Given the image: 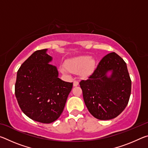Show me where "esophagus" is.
<instances>
[{
    "mask_svg": "<svg viewBox=\"0 0 148 148\" xmlns=\"http://www.w3.org/2000/svg\"><path fill=\"white\" fill-rule=\"evenodd\" d=\"M73 85H74V87L77 86L79 85V82L77 81V80H74V82H73Z\"/></svg>",
    "mask_w": 148,
    "mask_h": 148,
    "instance_id": "obj_1",
    "label": "esophagus"
}]
</instances>
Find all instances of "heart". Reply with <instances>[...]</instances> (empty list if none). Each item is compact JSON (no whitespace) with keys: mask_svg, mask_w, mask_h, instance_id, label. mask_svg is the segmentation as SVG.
Returning <instances> with one entry per match:
<instances>
[{"mask_svg":"<svg viewBox=\"0 0 148 148\" xmlns=\"http://www.w3.org/2000/svg\"><path fill=\"white\" fill-rule=\"evenodd\" d=\"M65 66L69 71L72 72H78L81 70L80 74L86 77L94 71L95 61L88 56H80L68 60L65 62ZM67 69L64 67H61V71L62 73L67 74L68 70Z\"/></svg>","mask_w":148,"mask_h":148,"instance_id":"heart-1","label":"heart"}]
</instances>
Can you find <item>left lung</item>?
Listing matches in <instances>:
<instances>
[{
  "instance_id": "1",
  "label": "left lung",
  "mask_w": 148,
  "mask_h": 148,
  "mask_svg": "<svg viewBox=\"0 0 148 148\" xmlns=\"http://www.w3.org/2000/svg\"><path fill=\"white\" fill-rule=\"evenodd\" d=\"M112 71L110 77L106 76ZM80 87L86 106L92 116L100 120L114 119L128 104L131 79L126 62L115 52L107 54Z\"/></svg>"
}]
</instances>
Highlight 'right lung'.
Returning a JSON list of instances; mask_svg holds the SVG:
<instances>
[{"mask_svg":"<svg viewBox=\"0 0 148 148\" xmlns=\"http://www.w3.org/2000/svg\"><path fill=\"white\" fill-rule=\"evenodd\" d=\"M47 49L34 51L17 73L15 95L22 112L42 123L56 121L63 112L73 83L58 77V71L49 63Z\"/></svg>","mask_w":148,"mask_h":148,"instance_id":"obj_1","label":"right lung"}]
</instances>
